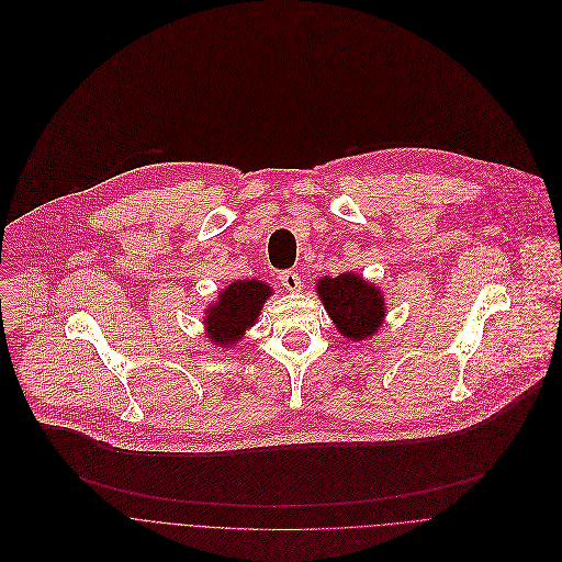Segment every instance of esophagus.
Returning <instances> with one entry per match:
<instances>
[{
  "mask_svg": "<svg viewBox=\"0 0 562 562\" xmlns=\"http://www.w3.org/2000/svg\"><path fill=\"white\" fill-rule=\"evenodd\" d=\"M279 281H281V285H283L288 292H299V290H301V277H299L296 272H292V270L281 272V274H279Z\"/></svg>",
  "mask_w": 562,
  "mask_h": 562,
  "instance_id": "esophagus-1",
  "label": "esophagus"
}]
</instances>
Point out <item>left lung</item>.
<instances>
[{"label":"left lung","instance_id":"obj_1","mask_svg":"<svg viewBox=\"0 0 562 562\" xmlns=\"http://www.w3.org/2000/svg\"><path fill=\"white\" fill-rule=\"evenodd\" d=\"M316 294L334 327L344 339L355 344L372 339L387 316L383 290L357 272L321 277Z\"/></svg>","mask_w":562,"mask_h":562}]
</instances>
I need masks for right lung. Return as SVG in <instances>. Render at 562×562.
<instances>
[{"label":"right lung","instance_id":"1","mask_svg":"<svg viewBox=\"0 0 562 562\" xmlns=\"http://www.w3.org/2000/svg\"><path fill=\"white\" fill-rule=\"evenodd\" d=\"M272 296V288L259 279L235 281L216 292L203 312L205 339L223 350L235 348L244 334L259 321L263 303Z\"/></svg>","mask_w":562,"mask_h":562}]
</instances>
